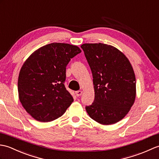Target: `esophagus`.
Here are the masks:
<instances>
[{
	"label": "esophagus",
	"instance_id": "34e87169",
	"mask_svg": "<svg viewBox=\"0 0 159 159\" xmlns=\"http://www.w3.org/2000/svg\"><path fill=\"white\" fill-rule=\"evenodd\" d=\"M82 93H83V92L82 90H77V91L75 92V94H76V96L77 97L81 96V95L82 94Z\"/></svg>",
	"mask_w": 159,
	"mask_h": 159
}]
</instances>
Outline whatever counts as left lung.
<instances>
[{
  "label": "left lung",
  "mask_w": 159,
  "mask_h": 159,
  "mask_svg": "<svg viewBox=\"0 0 159 159\" xmlns=\"http://www.w3.org/2000/svg\"><path fill=\"white\" fill-rule=\"evenodd\" d=\"M93 77L94 100L86 109L90 117L103 125H113L128 114L136 97L133 66L122 52L110 45H81Z\"/></svg>",
  "instance_id": "left-lung-1"
}]
</instances>
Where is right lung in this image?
<instances>
[{"label": "right lung", "mask_w": 159, "mask_h": 159, "mask_svg": "<svg viewBox=\"0 0 159 159\" xmlns=\"http://www.w3.org/2000/svg\"><path fill=\"white\" fill-rule=\"evenodd\" d=\"M81 52L76 45L52 43L39 48L24 62L17 81L19 99L36 120H54L71 105L73 97L64 84L66 66Z\"/></svg>", "instance_id": "1"}]
</instances>
